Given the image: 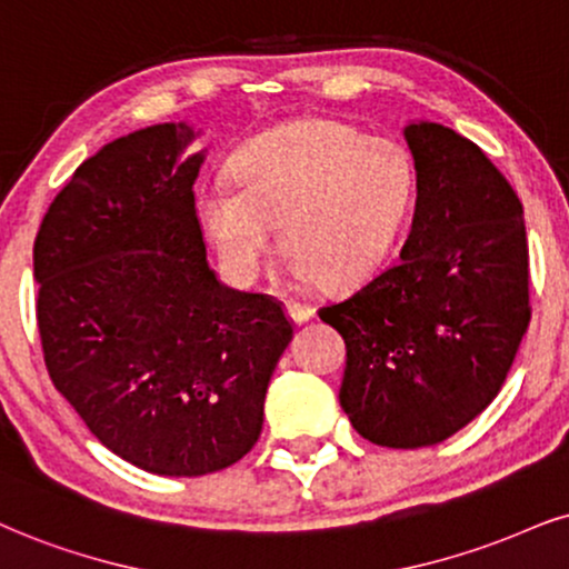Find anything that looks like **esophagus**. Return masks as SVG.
<instances>
[{
    "mask_svg": "<svg viewBox=\"0 0 569 569\" xmlns=\"http://www.w3.org/2000/svg\"><path fill=\"white\" fill-rule=\"evenodd\" d=\"M287 313H290V319L296 321V325H306V321L313 317V308L298 303V300H287Z\"/></svg>",
    "mask_w": 569,
    "mask_h": 569,
    "instance_id": "esophagus-1",
    "label": "esophagus"
}]
</instances>
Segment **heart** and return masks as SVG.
<instances>
[{
    "instance_id": "1",
    "label": "heart",
    "mask_w": 569,
    "mask_h": 569,
    "mask_svg": "<svg viewBox=\"0 0 569 569\" xmlns=\"http://www.w3.org/2000/svg\"><path fill=\"white\" fill-rule=\"evenodd\" d=\"M231 177L200 189L198 221L240 282L261 277L282 223L292 277L363 284L388 263L417 198V166L398 139L327 118L252 137Z\"/></svg>"
}]
</instances>
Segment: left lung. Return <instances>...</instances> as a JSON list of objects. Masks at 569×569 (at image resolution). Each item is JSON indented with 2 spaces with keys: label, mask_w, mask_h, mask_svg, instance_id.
Instances as JSON below:
<instances>
[{
  "label": "left lung",
  "mask_w": 569,
  "mask_h": 569,
  "mask_svg": "<svg viewBox=\"0 0 569 569\" xmlns=\"http://www.w3.org/2000/svg\"><path fill=\"white\" fill-rule=\"evenodd\" d=\"M417 208L401 261L319 308L346 340L340 406L361 438L422 448L499 396L528 332L522 202L478 144L448 126L403 129Z\"/></svg>",
  "instance_id": "1"
}]
</instances>
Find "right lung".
Instances as JSON below:
<instances>
[{"instance_id":"right-lung-1","label":"right lung","mask_w":569,"mask_h":569,"mask_svg":"<svg viewBox=\"0 0 569 569\" xmlns=\"http://www.w3.org/2000/svg\"><path fill=\"white\" fill-rule=\"evenodd\" d=\"M156 123L76 168L33 242L47 371L104 448L200 478L240 461L292 340L282 303L221 284L194 210L206 152Z\"/></svg>"}]
</instances>
